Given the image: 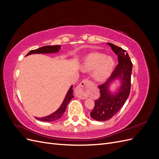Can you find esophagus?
<instances>
[{"mask_svg": "<svg viewBox=\"0 0 159 159\" xmlns=\"http://www.w3.org/2000/svg\"><path fill=\"white\" fill-rule=\"evenodd\" d=\"M91 89H92V84L91 81L88 80H84L77 87L75 90L77 97L82 99L88 98Z\"/></svg>", "mask_w": 159, "mask_h": 159, "instance_id": "obj_1", "label": "esophagus"}]
</instances>
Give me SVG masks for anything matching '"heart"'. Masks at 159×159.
<instances>
[{
  "label": "heart",
  "mask_w": 159,
  "mask_h": 159,
  "mask_svg": "<svg viewBox=\"0 0 159 159\" xmlns=\"http://www.w3.org/2000/svg\"><path fill=\"white\" fill-rule=\"evenodd\" d=\"M114 68L115 61L112 57L97 52L85 56L81 65V70L84 72L93 71L92 78L98 83L106 81L111 75Z\"/></svg>",
  "instance_id": "b5f03b06"
}]
</instances>
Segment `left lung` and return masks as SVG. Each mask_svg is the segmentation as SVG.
I'll return each instance as SVG.
<instances>
[{"label":"left lung","mask_w":159,"mask_h":159,"mask_svg":"<svg viewBox=\"0 0 159 159\" xmlns=\"http://www.w3.org/2000/svg\"><path fill=\"white\" fill-rule=\"evenodd\" d=\"M107 44L117 55L119 64L109 79L99 86L100 97L95 101V106L90 113L91 117L98 121H107L114 116L126 102L131 90L133 64L128 53L111 43ZM116 80H120V86L116 92L112 93L109 87Z\"/></svg>","instance_id":"left-lung-1"}]
</instances>
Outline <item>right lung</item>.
<instances>
[{
  "label": "right lung",
  "instance_id": "right-lung-1",
  "mask_svg": "<svg viewBox=\"0 0 159 159\" xmlns=\"http://www.w3.org/2000/svg\"><path fill=\"white\" fill-rule=\"evenodd\" d=\"M61 49V46L60 45H56V46H46L38 48L36 50H31L27 54L26 56L34 54H53V53H57L59 52V50ZM73 85H71L69 90L67 92L66 97L62 102L60 107L57 109L55 112L53 113L48 115L46 117H36V119L39 120L41 121H46V122H52L56 120L59 119L61 118V117L63 115L66 109L67 106L70 102V100L74 98L73 95Z\"/></svg>",
  "mask_w": 159,
  "mask_h": 159
}]
</instances>
